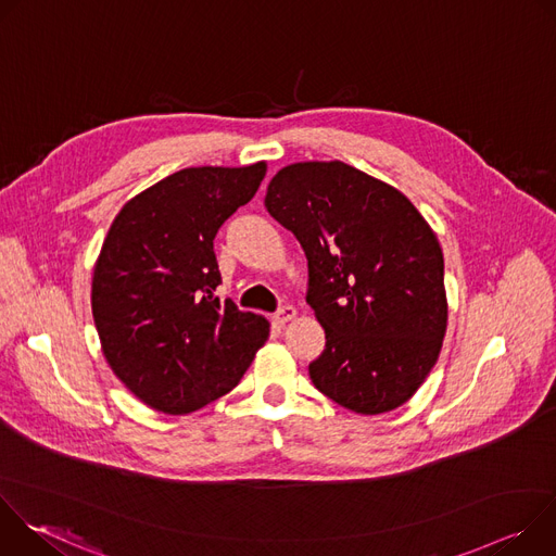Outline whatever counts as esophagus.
Listing matches in <instances>:
<instances>
[{
    "label": "esophagus",
    "mask_w": 556,
    "mask_h": 556,
    "mask_svg": "<svg viewBox=\"0 0 556 556\" xmlns=\"http://www.w3.org/2000/svg\"><path fill=\"white\" fill-rule=\"evenodd\" d=\"M294 316H296V309H294L292 305H283L281 309H277V312H275L273 319H275V324H277V326H286L288 321H292V319H294Z\"/></svg>",
    "instance_id": "obj_1"
}]
</instances>
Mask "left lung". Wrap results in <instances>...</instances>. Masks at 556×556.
Here are the masks:
<instances>
[{
    "mask_svg": "<svg viewBox=\"0 0 556 556\" xmlns=\"http://www.w3.org/2000/svg\"><path fill=\"white\" fill-rule=\"evenodd\" d=\"M268 213L307 260L305 301L326 330L314 387L376 416L405 405L433 369L446 332L438 237L399 191L341 161L283 167Z\"/></svg>",
    "mask_w": 556,
    "mask_h": 556,
    "instance_id": "1",
    "label": "left lung"
}]
</instances>
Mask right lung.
Masks as SVG:
<instances>
[{
    "label": "right lung",
    "instance_id": "1",
    "mask_svg": "<svg viewBox=\"0 0 556 556\" xmlns=\"http://www.w3.org/2000/svg\"><path fill=\"white\" fill-rule=\"evenodd\" d=\"M266 163L189 167L131 198L112 222L92 277L103 354L155 412L191 414L228 393L268 341V321L219 301L213 240L251 202Z\"/></svg>",
    "mask_w": 556,
    "mask_h": 556
}]
</instances>
